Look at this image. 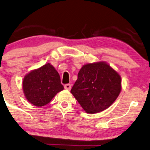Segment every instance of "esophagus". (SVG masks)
<instances>
[{"mask_svg":"<svg viewBox=\"0 0 150 150\" xmlns=\"http://www.w3.org/2000/svg\"><path fill=\"white\" fill-rule=\"evenodd\" d=\"M64 88L66 89H68V90H70L71 89V84H66L64 85Z\"/></svg>","mask_w":150,"mask_h":150,"instance_id":"esophagus-1","label":"esophagus"}]
</instances>
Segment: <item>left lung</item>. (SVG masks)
<instances>
[{"mask_svg": "<svg viewBox=\"0 0 150 150\" xmlns=\"http://www.w3.org/2000/svg\"><path fill=\"white\" fill-rule=\"evenodd\" d=\"M120 91V75L104 62L84 65L70 90L83 109L90 114L109 108Z\"/></svg>", "mask_w": 150, "mask_h": 150, "instance_id": "1", "label": "left lung"}]
</instances>
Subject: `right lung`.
Here are the masks:
<instances>
[{
    "label": "right lung",
    "instance_id": "1",
    "mask_svg": "<svg viewBox=\"0 0 150 150\" xmlns=\"http://www.w3.org/2000/svg\"><path fill=\"white\" fill-rule=\"evenodd\" d=\"M64 89L59 74L47 64L34 70L23 78V90L27 100L37 107L49 103L58 92Z\"/></svg>",
    "mask_w": 150,
    "mask_h": 150
}]
</instances>
